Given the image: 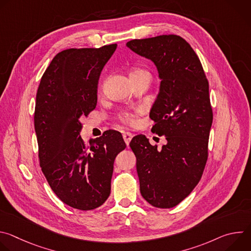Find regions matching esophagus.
<instances>
[{
  "label": "esophagus",
  "mask_w": 251,
  "mask_h": 251,
  "mask_svg": "<svg viewBox=\"0 0 251 251\" xmlns=\"http://www.w3.org/2000/svg\"><path fill=\"white\" fill-rule=\"evenodd\" d=\"M132 137H133V135L130 132H124L123 133V139H124L125 143H126V145H129V143H130Z\"/></svg>",
  "instance_id": "34e87169"
}]
</instances>
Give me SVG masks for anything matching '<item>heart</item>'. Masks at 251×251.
<instances>
[{
	"instance_id": "heart-1",
	"label": "heart",
	"mask_w": 251,
	"mask_h": 251,
	"mask_svg": "<svg viewBox=\"0 0 251 251\" xmlns=\"http://www.w3.org/2000/svg\"><path fill=\"white\" fill-rule=\"evenodd\" d=\"M149 75V74L147 73L146 70L141 69V68H137V69H134V70L131 71L130 77L131 76H139V75ZM118 119L123 124H126V125H129V126H134L137 123V114L136 113H131V112H128V111H124V112L119 114Z\"/></svg>"
}]
</instances>
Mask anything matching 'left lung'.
I'll list each match as a JSON object with an SVG mask.
<instances>
[{"instance_id":"left-lung-1","label":"left lung","mask_w":251,"mask_h":251,"mask_svg":"<svg viewBox=\"0 0 251 251\" xmlns=\"http://www.w3.org/2000/svg\"><path fill=\"white\" fill-rule=\"evenodd\" d=\"M126 46L158 69L160 90L150 118L152 132L167 140L160 149L144 135L131 140L140 192L153 206L171 208L192 193L206 164L212 123L208 81L197 53L178 35L133 40Z\"/></svg>"}]
</instances>
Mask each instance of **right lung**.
<instances>
[{"label": "right lung", "instance_id": "1", "mask_svg": "<svg viewBox=\"0 0 251 251\" xmlns=\"http://www.w3.org/2000/svg\"><path fill=\"white\" fill-rule=\"evenodd\" d=\"M117 45L58 52L41 79L34 109L39 159L58 199L80 210L108 199L116 156L126 148L120 132L108 130L86 145L80 119L95 109L101 71Z\"/></svg>", "mask_w": 251, "mask_h": 251}]
</instances>
